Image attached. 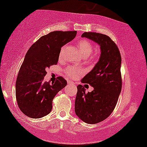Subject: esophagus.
<instances>
[{"mask_svg":"<svg viewBox=\"0 0 147 147\" xmlns=\"http://www.w3.org/2000/svg\"><path fill=\"white\" fill-rule=\"evenodd\" d=\"M67 84H68V85H74V83L71 81H67Z\"/></svg>","mask_w":147,"mask_h":147,"instance_id":"1","label":"esophagus"}]
</instances>
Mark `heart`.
Listing matches in <instances>:
<instances>
[{
	"label": "heart",
	"mask_w": 147,
	"mask_h": 147,
	"mask_svg": "<svg viewBox=\"0 0 147 147\" xmlns=\"http://www.w3.org/2000/svg\"><path fill=\"white\" fill-rule=\"evenodd\" d=\"M78 47L81 55H82L83 57L85 58V60L87 62H94L97 60L98 55L96 53H92L94 49V46L89 40L87 39H81L79 40L78 42ZM64 51V46L61 48L59 54L60 58L62 57ZM65 72H66V74L68 78L71 79H76L82 75L84 73V71H83V69L78 68V67L69 66L65 69Z\"/></svg>",
	"instance_id": "obj_1"
}]
</instances>
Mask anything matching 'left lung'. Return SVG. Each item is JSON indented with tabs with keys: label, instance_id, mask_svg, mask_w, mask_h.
I'll return each instance as SVG.
<instances>
[{
	"label": "left lung",
	"instance_id": "left-lung-1",
	"mask_svg": "<svg viewBox=\"0 0 147 147\" xmlns=\"http://www.w3.org/2000/svg\"><path fill=\"white\" fill-rule=\"evenodd\" d=\"M81 37L100 46L99 61L82 80L83 83L91 85L94 90L86 92L85 86L78 85L75 102L77 116L85 123L94 124L107 119L118 102L122 86L121 57L118 46L108 36L85 32Z\"/></svg>",
	"mask_w": 147,
	"mask_h": 147
}]
</instances>
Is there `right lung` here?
Segmentation results:
<instances>
[{
  "label": "right lung",
  "mask_w": 147,
  "mask_h": 147,
  "mask_svg": "<svg viewBox=\"0 0 147 147\" xmlns=\"http://www.w3.org/2000/svg\"><path fill=\"white\" fill-rule=\"evenodd\" d=\"M76 34V31H53L40 37L27 52L16 83L18 105L27 116L40 118L51 112L53 98L67 81L59 76L52 85L44 82L46 69L57 64L61 47Z\"/></svg>",
  "instance_id": "right-lung-1"
}]
</instances>
